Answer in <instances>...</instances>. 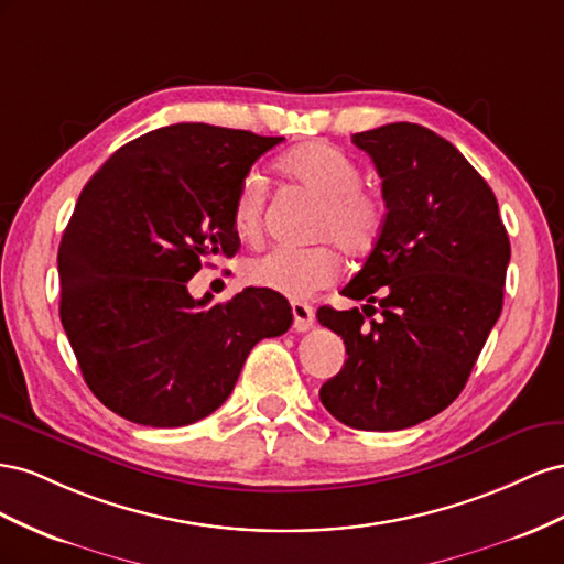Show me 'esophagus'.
Masks as SVG:
<instances>
[{
    "mask_svg": "<svg viewBox=\"0 0 564 564\" xmlns=\"http://www.w3.org/2000/svg\"><path fill=\"white\" fill-rule=\"evenodd\" d=\"M291 310H293V328L297 333H304L314 326V307H310V304L293 302Z\"/></svg>",
    "mask_w": 564,
    "mask_h": 564,
    "instance_id": "34e87169",
    "label": "esophagus"
}]
</instances>
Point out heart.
Returning a JSON list of instances; mask_svg holds the SVG:
<instances>
[{"instance_id":"obj_1","label":"heart","mask_w":564,"mask_h":564,"mask_svg":"<svg viewBox=\"0 0 564 564\" xmlns=\"http://www.w3.org/2000/svg\"><path fill=\"white\" fill-rule=\"evenodd\" d=\"M276 170L288 182L318 200L314 240H330L349 257L371 252L384 227V203L361 184V167L324 141L295 147L276 160ZM264 184L248 176L234 200V227L240 238L254 240L262 234ZM340 262L328 246L276 248L246 264V281L288 300H304L337 279Z\"/></svg>"}]
</instances>
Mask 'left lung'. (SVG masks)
Masks as SVG:
<instances>
[{
  "label": "left lung",
  "instance_id": "obj_1",
  "mask_svg": "<svg viewBox=\"0 0 564 564\" xmlns=\"http://www.w3.org/2000/svg\"><path fill=\"white\" fill-rule=\"evenodd\" d=\"M351 143L371 155L388 215L361 271L343 288L345 297L366 302L364 314H316L347 349L318 397L349 427L404 430L463 392L503 310L510 240L489 184L427 127L392 122ZM376 311L381 316L371 319Z\"/></svg>",
  "mask_w": 564,
  "mask_h": 564
}]
</instances>
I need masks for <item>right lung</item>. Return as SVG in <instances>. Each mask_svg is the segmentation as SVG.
Returning a JSON list of instances; mask_svg holds the SVG:
<instances>
[{
    "mask_svg": "<svg viewBox=\"0 0 564 564\" xmlns=\"http://www.w3.org/2000/svg\"><path fill=\"white\" fill-rule=\"evenodd\" d=\"M283 137L180 122L112 153L79 193L58 246L61 324L94 397L127 421L182 427L234 392L250 349L293 324L291 304L246 288L224 304L186 283L234 257V200Z\"/></svg>",
    "mask_w": 564,
    "mask_h": 564,
    "instance_id": "obj_1",
    "label": "right lung"
}]
</instances>
